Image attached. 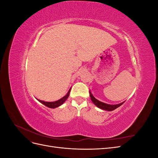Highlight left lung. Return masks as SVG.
I'll list each match as a JSON object with an SVG mask.
<instances>
[{"mask_svg":"<svg viewBox=\"0 0 158 158\" xmlns=\"http://www.w3.org/2000/svg\"><path fill=\"white\" fill-rule=\"evenodd\" d=\"M89 95H90V98L91 99H92V102L95 104V106H96L98 107L103 109V110H106V111H113L115 109L118 108V107H120L121 106L125 103V102L121 103H118V104H115V105H110V104H107V103H103L102 102L99 101L97 99H95L94 98V95H92V94L89 92Z\"/></svg>","mask_w":158,"mask_h":158,"instance_id":"8db88e82","label":"left lung"}]
</instances>
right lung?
Instances as JSON below:
<instances>
[{
  "instance_id": "add662e5",
  "label": "right lung",
  "mask_w": 158,
  "mask_h": 158,
  "mask_svg": "<svg viewBox=\"0 0 158 158\" xmlns=\"http://www.w3.org/2000/svg\"><path fill=\"white\" fill-rule=\"evenodd\" d=\"M70 89L71 88H70V89L69 90V92L67 93V94H66L65 96H64L63 98H62L61 99L57 100V101L56 102H44V101H42V100H40V99H37L38 101H39L40 102H41L42 104L45 105V106L48 107L49 108H56V107H59L60 106H61L62 104H63L64 103V102L66 101V99H67V98H69V94H70Z\"/></svg>"
}]
</instances>
